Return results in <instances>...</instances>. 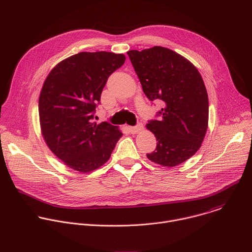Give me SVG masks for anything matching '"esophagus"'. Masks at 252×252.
I'll return each instance as SVG.
<instances>
[{"label":"esophagus","mask_w":252,"mask_h":252,"mask_svg":"<svg viewBox=\"0 0 252 252\" xmlns=\"http://www.w3.org/2000/svg\"><path fill=\"white\" fill-rule=\"evenodd\" d=\"M127 129H128V131L130 133H137V132H139L142 129V126L139 124V125L135 126H127Z\"/></svg>","instance_id":"esophagus-1"}]
</instances>
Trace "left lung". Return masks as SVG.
Returning a JSON list of instances; mask_svg holds the SVG:
<instances>
[{"mask_svg": "<svg viewBox=\"0 0 252 252\" xmlns=\"http://www.w3.org/2000/svg\"><path fill=\"white\" fill-rule=\"evenodd\" d=\"M150 100L164 106L147 128L158 140L147 157L162 166H175L200 148L208 125V96L197 68L185 57L163 47L127 52Z\"/></svg>", "mask_w": 252, "mask_h": 252, "instance_id": "left-lung-1", "label": "left lung"}]
</instances>
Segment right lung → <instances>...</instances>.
I'll use <instances>...</instances> for the list:
<instances>
[{"mask_svg":"<svg viewBox=\"0 0 252 252\" xmlns=\"http://www.w3.org/2000/svg\"><path fill=\"white\" fill-rule=\"evenodd\" d=\"M126 61L124 54L82 52L60 62L48 75L39 98L43 137L65 165L93 171L110 159L123 133L93 122L107 79Z\"/></svg>","mask_w":252,"mask_h":252,"instance_id":"right-lung-1","label":"right lung"}]
</instances>
